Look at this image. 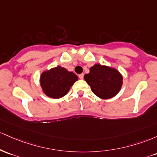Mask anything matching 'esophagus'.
<instances>
[{
	"mask_svg": "<svg viewBox=\"0 0 157 157\" xmlns=\"http://www.w3.org/2000/svg\"><path fill=\"white\" fill-rule=\"evenodd\" d=\"M78 77L80 79H83L84 78V73H82V74H80V75H78Z\"/></svg>",
	"mask_w": 157,
	"mask_h": 157,
	"instance_id": "34e87169",
	"label": "esophagus"
}]
</instances>
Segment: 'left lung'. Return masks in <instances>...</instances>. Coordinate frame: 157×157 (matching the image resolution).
Here are the masks:
<instances>
[{
	"mask_svg": "<svg viewBox=\"0 0 157 157\" xmlns=\"http://www.w3.org/2000/svg\"><path fill=\"white\" fill-rule=\"evenodd\" d=\"M84 78L93 93L105 99L115 96L122 84V77L117 70L98 64L90 67Z\"/></svg>",
	"mask_w": 157,
	"mask_h": 157,
	"instance_id": "left-lung-1",
	"label": "left lung"
}]
</instances>
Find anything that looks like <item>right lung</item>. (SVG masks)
Masks as SVG:
<instances>
[{
	"mask_svg": "<svg viewBox=\"0 0 157 157\" xmlns=\"http://www.w3.org/2000/svg\"><path fill=\"white\" fill-rule=\"evenodd\" d=\"M77 80L78 76L73 72L67 71L61 67H56L41 74L40 85L49 97L59 98L68 93Z\"/></svg>",
	"mask_w": 157,
	"mask_h": 157,
	"instance_id": "obj_1",
	"label": "right lung"
}]
</instances>
